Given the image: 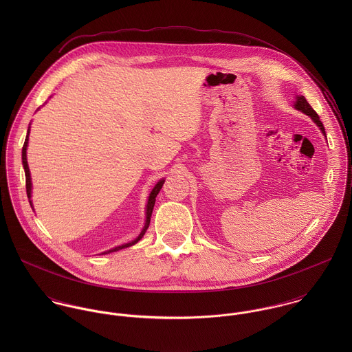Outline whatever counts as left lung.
I'll list each match as a JSON object with an SVG mask.
<instances>
[{"label": "left lung", "instance_id": "left-lung-1", "mask_svg": "<svg viewBox=\"0 0 352 352\" xmlns=\"http://www.w3.org/2000/svg\"><path fill=\"white\" fill-rule=\"evenodd\" d=\"M294 107H296L298 111L303 112L305 115L310 116V118L313 119V122L320 127V130L322 131V134L325 135V129H324V126H322V123H321V120H320L317 112L311 108V105L307 102V100H306L303 96H297V101L294 102Z\"/></svg>", "mask_w": 352, "mask_h": 352}]
</instances>
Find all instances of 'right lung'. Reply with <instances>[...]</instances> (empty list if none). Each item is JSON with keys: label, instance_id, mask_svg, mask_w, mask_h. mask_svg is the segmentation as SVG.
Wrapping results in <instances>:
<instances>
[{"label": "right lung", "instance_id": "add662e5", "mask_svg": "<svg viewBox=\"0 0 352 352\" xmlns=\"http://www.w3.org/2000/svg\"><path fill=\"white\" fill-rule=\"evenodd\" d=\"M28 135H30V130H28V133H27V137H25V142H24V145H23V151H21V160H23V166H24V172H25V188H27V197H28V199H30V204H31V207H32V201H31V190H32V183H31V175H30V168H28V162H27V146H28ZM164 179H161L155 186H154V188L151 190V195H149V199H148V204H146V221H145V226H144V229H142V232L140 233V236L135 239V240H133V241H130V243H127V244H123V245H119V247H115L113 250H109V251L102 252V253H111V252H116L120 251V250H123V248H129V247H131V245H134V244H137L142 237H144V234L146 233V230H148V228H149V223H151V212H153V207H154V203H155V197L158 195V192H160V190L162 188V184H164ZM101 253V254H102Z\"/></svg>", "mask_w": 352, "mask_h": 352}]
</instances>
